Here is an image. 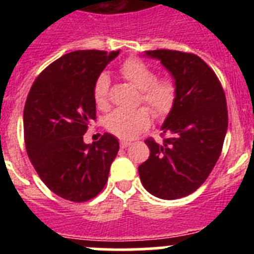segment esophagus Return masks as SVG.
<instances>
[{"label":"esophagus","instance_id":"1","mask_svg":"<svg viewBox=\"0 0 254 254\" xmlns=\"http://www.w3.org/2000/svg\"><path fill=\"white\" fill-rule=\"evenodd\" d=\"M120 145H121V147H122V149H126V147H128V146H129V145H131V142H129V141H125V140H121Z\"/></svg>","mask_w":254,"mask_h":254}]
</instances>
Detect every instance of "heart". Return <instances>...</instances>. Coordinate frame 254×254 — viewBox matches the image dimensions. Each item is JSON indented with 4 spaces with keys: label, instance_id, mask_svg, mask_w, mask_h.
<instances>
[{
    "label": "heart",
    "instance_id": "b5f03b06",
    "mask_svg": "<svg viewBox=\"0 0 254 254\" xmlns=\"http://www.w3.org/2000/svg\"><path fill=\"white\" fill-rule=\"evenodd\" d=\"M120 73L125 80L140 89L138 103H145L156 118H165L176 105L178 86L169 76L156 77L154 69L142 60L131 57L120 66ZM111 81L105 73L98 76L93 89L94 102L102 111L109 108ZM151 112L146 107L137 109H116L105 118V127L111 133L122 140H132L149 128Z\"/></svg>",
    "mask_w": 254,
    "mask_h": 254
}]
</instances>
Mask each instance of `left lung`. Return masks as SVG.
Here are the masks:
<instances>
[{"mask_svg": "<svg viewBox=\"0 0 254 254\" xmlns=\"http://www.w3.org/2000/svg\"><path fill=\"white\" fill-rule=\"evenodd\" d=\"M146 55L169 69L178 96L161 127L163 141L145 140L150 156L138 174L155 197L177 199L201 187L220 158L228 129L225 93L214 69L193 53L156 49Z\"/></svg>", "mask_w": 254, "mask_h": 254, "instance_id": "1", "label": "left lung"}]
</instances>
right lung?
<instances>
[{
	"label": "right lung",
	"instance_id": "add662e5",
	"mask_svg": "<svg viewBox=\"0 0 254 254\" xmlns=\"http://www.w3.org/2000/svg\"><path fill=\"white\" fill-rule=\"evenodd\" d=\"M120 51H75L39 73L24 108V140L39 178L57 196L85 202L102 192L120 142L104 133L86 145L96 121L95 80Z\"/></svg>",
	"mask_w": 254,
	"mask_h": 254
}]
</instances>
